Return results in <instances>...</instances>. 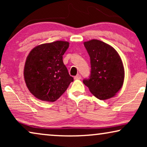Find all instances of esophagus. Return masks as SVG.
I'll list each match as a JSON object with an SVG mask.
<instances>
[{"label":"esophagus","instance_id":"1","mask_svg":"<svg viewBox=\"0 0 147 147\" xmlns=\"http://www.w3.org/2000/svg\"><path fill=\"white\" fill-rule=\"evenodd\" d=\"M74 79L75 80H80L82 79V76L80 75V74H78L77 76H76L75 77H74Z\"/></svg>","mask_w":147,"mask_h":147}]
</instances>
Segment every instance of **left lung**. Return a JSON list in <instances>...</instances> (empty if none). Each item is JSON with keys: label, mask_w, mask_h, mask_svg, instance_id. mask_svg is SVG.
Masks as SVG:
<instances>
[{"label": "left lung", "mask_w": 147, "mask_h": 147, "mask_svg": "<svg viewBox=\"0 0 147 147\" xmlns=\"http://www.w3.org/2000/svg\"><path fill=\"white\" fill-rule=\"evenodd\" d=\"M90 58L89 78L83 80L93 95L99 100L109 99L122 88L124 78L122 61L111 46L97 39L84 43Z\"/></svg>", "instance_id": "1"}]
</instances>
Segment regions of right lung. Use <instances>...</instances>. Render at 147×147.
<instances>
[{"mask_svg": "<svg viewBox=\"0 0 147 147\" xmlns=\"http://www.w3.org/2000/svg\"><path fill=\"white\" fill-rule=\"evenodd\" d=\"M69 45L67 41H57L38 45L29 53L24 78L30 92L38 99L55 102L74 81L63 62Z\"/></svg>", "mask_w": 147, "mask_h": 147, "instance_id": "1", "label": "right lung"}]
</instances>
